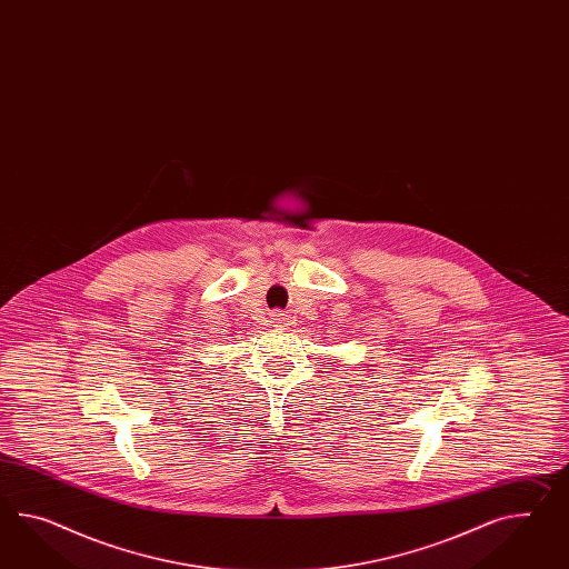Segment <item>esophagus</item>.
Returning a JSON list of instances; mask_svg holds the SVG:
<instances>
[{"label": "esophagus", "mask_w": 569, "mask_h": 569, "mask_svg": "<svg viewBox=\"0 0 569 569\" xmlns=\"http://www.w3.org/2000/svg\"><path fill=\"white\" fill-rule=\"evenodd\" d=\"M271 322H273V327H278V329H283V327H288L290 325V317L286 315V312H273L271 315Z\"/></svg>", "instance_id": "1"}]
</instances>
